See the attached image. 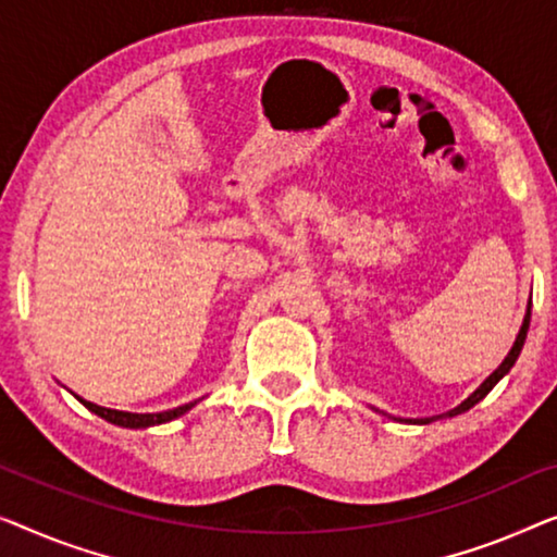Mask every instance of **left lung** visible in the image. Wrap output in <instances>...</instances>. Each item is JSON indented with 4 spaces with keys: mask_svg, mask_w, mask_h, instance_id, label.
<instances>
[{
    "mask_svg": "<svg viewBox=\"0 0 557 557\" xmlns=\"http://www.w3.org/2000/svg\"><path fill=\"white\" fill-rule=\"evenodd\" d=\"M528 327H530V305H528V312H524V320H522V327H520V333H517V338H515V346L510 348V354L505 356L503 363H499L497 371L492 373L490 379H484L482 386L476 388L472 396L465 398V401H461V404L457 406V409L446 411L444 417H457V413H465V411H469V409H472L474 404H480L482 398L487 396L490 391L497 386V381H499V379H505V375L510 373V368L515 366V360H517V356H520V350H522V346H524V338H528ZM434 419H438V417H432V419H409V421H411V424H429V421H434Z\"/></svg>",
    "mask_w": 557,
    "mask_h": 557,
    "instance_id": "left-lung-1",
    "label": "left lung"
}]
</instances>
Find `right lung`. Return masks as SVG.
I'll list each match as a JSON object with an SVG mask.
<instances>
[{
  "instance_id": "1",
  "label": "right lung",
  "mask_w": 557,
  "mask_h": 557,
  "mask_svg": "<svg viewBox=\"0 0 557 557\" xmlns=\"http://www.w3.org/2000/svg\"><path fill=\"white\" fill-rule=\"evenodd\" d=\"M77 401H81L88 411L98 413L100 419L111 421V424L123 426V429H148V426H156V424H166V421H174L178 417H184L186 411H191L194 406H197V401H189V404H184V406H176V409L159 411V413H131V411L106 409V406L85 401V398H81V396H77Z\"/></svg>"
}]
</instances>
